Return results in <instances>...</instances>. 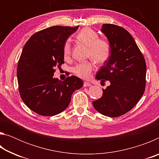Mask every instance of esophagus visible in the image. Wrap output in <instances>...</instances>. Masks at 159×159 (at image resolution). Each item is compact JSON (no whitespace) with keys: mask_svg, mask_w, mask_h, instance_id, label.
Listing matches in <instances>:
<instances>
[{"mask_svg":"<svg viewBox=\"0 0 159 159\" xmlns=\"http://www.w3.org/2000/svg\"><path fill=\"white\" fill-rule=\"evenodd\" d=\"M90 85H91V83L89 82L85 81L84 83H83V86H84V87H88V86H90Z\"/></svg>","mask_w":159,"mask_h":159,"instance_id":"1","label":"esophagus"}]
</instances>
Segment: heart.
I'll return each mask as SVG.
<instances>
[{
  "label": "heart",
  "instance_id": "b5f03b06",
  "mask_svg": "<svg viewBox=\"0 0 159 159\" xmlns=\"http://www.w3.org/2000/svg\"><path fill=\"white\" fill-rule=\"evenodd\" d=\"M77 39L89 46L88 57L92 59L97 64H102L109 57L110 47L106 40L98 39V35L90 28H84L77 35ZM71 55V45L67 41L64 47V56L68 58ZM93 69L91 61H84L78 64L74 68V72L82 79H88Z\"/></svg>",
  "mask_w": 159,
  "mask_h": 159
}]
</instances>
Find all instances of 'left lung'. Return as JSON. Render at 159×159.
Returning <instances> with one entry per match:
<instances>
[{
  "mask_svg": "<svg viewBox=\"0 0 159 159\" xmlns=\"http://www.w3.org/2000/svg\"><path fill=\"white\" fill-rule=\"evenodd\" d=\"M101 31L110 45V56L101 66L95 79L110 85L102 89L101 98L93 102L102 115L118 117L136 105L144 94L147 66L133 36L120 26L105 24Z\"/></svg>",
  "mask_w": 159,
  "mask_h": 159,
  "instance_id": "left-lung-1",
  "label": "left lung"
}]
</instances>
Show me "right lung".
<instances>
[{"label":"right lung","instance_id":"obj_1","mask_svg":"<svg viewBox=\"0 0 159 159\" xmlns=\"http://www.w3.org/2000/svg\"><path fill=\"white\" fill-rule=\"evenodd\" d=\"M78 29L51 26L34 34L24 46L17 69L19 91L26 105L38 114L50 116L62 112L72 93L83 85L75 76L63 81L53 77L55 67L64 63L67 39Z\"/></svg>","mask_w":159,"mask_h":159}]
</instances>
